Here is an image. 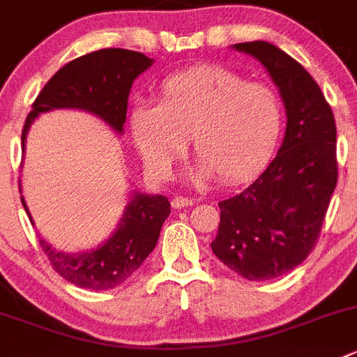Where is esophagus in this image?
I'll list each match as a JSON object with an SVG mask.
<instances>
[{"label": "esophagus", "mask_w": 357, "mask_h": 357, "mask_svg": "<svg viewBox=\"0 0 357 357\" xmlns=\"http://www.w3.org/2000/svg\"><path fill=\"white\" fill-rule=\"evenodd\" d=\"M191 198H185V196H173L172 198V206L173 208H184V206H191L192 205Z\"/></svg>", "instance_id": "1"}]
</instances>
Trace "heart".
I'll return each mask as SVG.
<instances>
[{
    "mask_svg": "<svg viewBox=\"0 0 357 357\" xmlns=\"http://www.w3.org/2000/svg\"><path fill=\"white\" fill-rule=\"evenodd\" d=\"M282 121V103L271 87L220 66L173 75L155 105H135L130 115L135 144L155 175L173 172L192 137L196 176L219 175L224 184L249 181L268 165Z\"/></svg>",
    "mask_w": 357,
    "mask_h": 357,
    "instance_id": "obj_1",
    "label": "heart"
}]
</instances>
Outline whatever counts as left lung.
<instances>
[{"mask_svg": "<svg viewBox=\"0 0 357 357\" xmlns=\"http://www.w3.org/2000/svg\"><path fill=\"white\" fill-rule=\"evenodd\" d=\"M259 61L286 108V135L273 161L238 195L219 202L213 254L247 280H270L303 263L337 188V126L312 75L273 43H235Z\"/></svg>", "mask_w": 357, "mask_h": 357, "instance_id": "obj_1", "label": "left lung"}]
</instances>
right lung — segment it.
Wrapping results in <instances>:
<instances>
[{"instance_id": "add662e5", "label": "right lung", "mask_w": 357, "mask_h": 357, "mask_svg": "<svg viewBox=\"0 0 357 357\" xmlns=\"http://www.w3.org/2000/svg\"><path fill=\"white\" fill-rule=\"evenodd\" d=\"M152 63L154 59L135 50L103 49L64 64L33 103L22 130V152L35 119L61 108L84 110L103 121L117 135L124 133L131 86ZM20 199L33 222L24 196ZM169 212L166 196L133 191L115 231L96 249L77 254L63 252L42 236L40 245L54 270L68 282L84 289H112L126 282L154 250Z\"/></svg>"}]
</instances>
